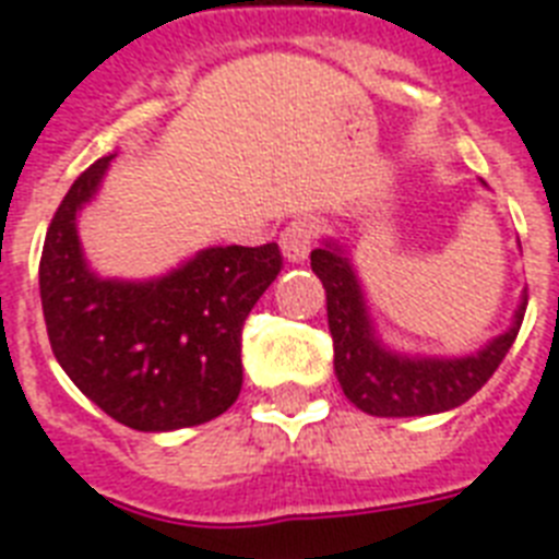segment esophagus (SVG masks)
Returning a JSON list of instances; mask_svg holds the SVG:
<instances>
[{
	"label": "esophagus",
	"instance_id": "34e87169",
	"mask_svg": "<svg viewBox=\"0 0 559 559\" xmlns=\"http://www.w3.org/2000/svg\"><path fill=\"white\" fill-rule=\"evenodd\" d=\"M313 237L316 228L313 223H307V219H296V223H289L284 231H281V252L284 258L293 263H301L313 249Z\"/></svg>",
	"mask_w": 559,
	"mask_h": 559
}]
</instances>
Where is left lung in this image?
I'll list each match as a JSON object with an SVG mask.
<instances>
[{"label": "left lung", "mask_w": 559, "mask_h": 559, "mask_svg": "<svg viewBox=\"0 0 559 559\" xmlns=\"http://www.w3.org/2000/svg\"><path fill=\"white\" fill-rule=\"evenodd\" d=\"M310 266L328 293L336 380L345 397L373 417L438 415L467 403L502 366L528 305L525 296L511 328L469 357H408L377 340L362 287L340 243L324 240L310 252Z\"/></svg>", "instance_id": "left-lung-1"}]
</instances>
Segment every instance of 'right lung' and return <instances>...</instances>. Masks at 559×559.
Returning a JSON list of instances; mask_svg holds the SVG:
<instances>
[{
  "mask_svg": "<svg viewBox=\"0 0 559 559\" xmlns=\"http://www.w3.org/2000/svg\"><path fill=\"white\" fill-rule=\"evenodd\" d=\"M112 156L60 202L39 258V298L57 362L112 420L170 432L223 415L240 394L246 316L281 272L278 243L211 246L153 281L100 278L78 237V211Z\"/></svg>",
  "mask_w": 559,
  "mask_h": 559,
  "instance_id": "right-lung-1",
  "label": "right lung"
}]
</instances>
